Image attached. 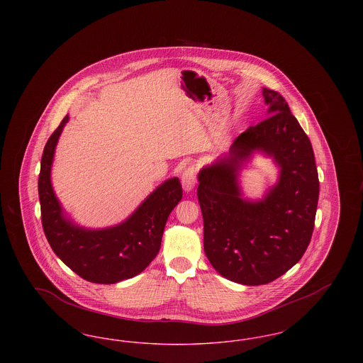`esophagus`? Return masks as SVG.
I'll return each mask as SVG.
<instances>
[{"mask_svg":"<svg viewBox=\"0 0 363 363\" xmlns=\"http://www.w3.org/2000/svg\"><path fill=\"white\" fill-rule=\"evenodd\" d=\"M196 182H197V174H196L194 167L185 169L184 173H182V186H184V189L190 191L194 188Z\"/></svg>","mask_w":363,"mask_h":363,"instance_id":"esophagus-1","label":"esophagus"}]
</instances>
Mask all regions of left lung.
<instances>
[{
  "label": "left lung",
  "mask_w": 363,
  "mask_h": 363,
  "mask_svg": "<svg viewBox=\"0 0 363 363\" xmlns=\"http://www.w3.org/2000/svg\"><path fill=\"white\" fill-rule=\"evenodd\" d=\"M269 116L233 143L228 155L199 174L204 252L225 279L246 286L274 281L301 259L311 243L320 182L311 143L284 98L264 88ZM255 149L282 167L277 186L259 203L240 199L239 163Z\"/></svg>",
  "instance_id": "obj_1"
}]
</instances>
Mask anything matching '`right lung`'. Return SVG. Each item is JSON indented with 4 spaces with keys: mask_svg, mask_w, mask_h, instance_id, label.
Segmentation results:
<instances>
[{
    "mask_svg": "<svg viewBox=\"0 0 363 363\" xmlns=\"http://www.w3.org/2000/svg\"><path fill=\"white\" fill-rule=\"evenodd\" d=\"M67 122L68 116L48 140L40 160L38 191L45 235L54 253L88 281L113 284L136 277L155 259L167 218L182 199V185L178 178L166 181L122 225L91 231L70 223L50 184L54 148Z\"/></svg>",
    "mask_w": 363,
    "mask_h": 363,
    "instance_id": "add662e5",
    "label": "right lung"
}]
</instances>
